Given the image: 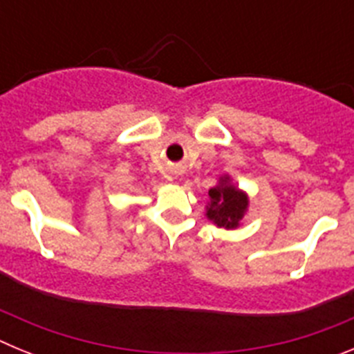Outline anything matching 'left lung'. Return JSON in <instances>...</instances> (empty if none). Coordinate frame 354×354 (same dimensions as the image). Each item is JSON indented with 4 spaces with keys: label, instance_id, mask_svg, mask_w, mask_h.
<instances>
[{
    "label": "left lung",
    "instance_id": "8db88e82",
    "mask_svg": "<svg viewBox=\"0 0 354 354\" xmlns=\"http://www.w3.org/2000/svg\"><path fill=\"white\" fill-rule=\"evenodd\" d=\"M207 218L223 228L239 227V221L248 207V196L230 184L228 177H221L220 184L209 189Z\"/></svg>",
    "mask_w": 354,
    "mask_h": 354
}]
</instances>
